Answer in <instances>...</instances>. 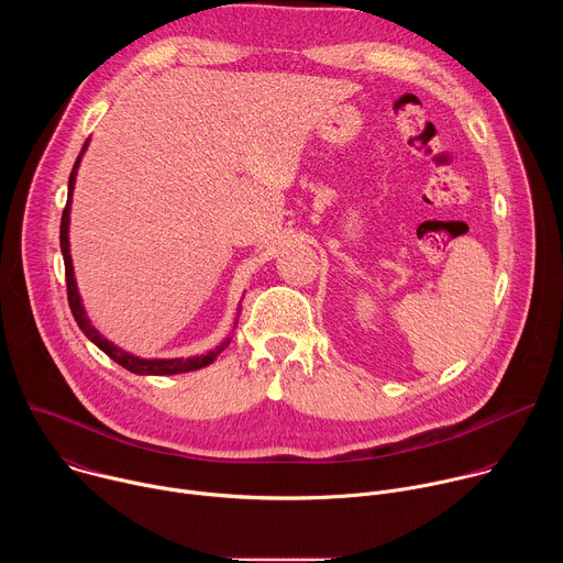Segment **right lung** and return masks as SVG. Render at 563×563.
<instances>
[{"mask_svg": "<svg viewBox=\"0 0 563 563\" xmlns=\"http://www.w3.org/2000/svg\"><path fill=\"white\" fill-rule=\"evenodd\" d=\"M89 142L91 137L85 142L82 151H79L75 165H73V172H70V178H68V198H66V209L62 213V224H59V247H62V256H64V269H66V289H68V305H70V311H73V318L77 328L85 332V336L96 343L107 356H111L118 365H122L124 369L133 372V374H142V376H172V374H185V372H194V369H200V367H207L211 365L218 354L231 343V339H224L220 345H216L213 350H209L207 354H196V356H189V358H142V356H135L122 347H118L115 343H111L109 339H104L91 323V318L85 309V302H82V296H79V289H77V280H75V272H73V258H70V243H68V227H70V205H73V189H75V178H77V169H79V163H82V155L87 153L89 148ZM238 316H240V307H238V313H235V325H238Z\"/></svg>", "mask_w": 563, "mask_h": 563, "instance_id": "1", "label": "right lung"}]
</instances>
